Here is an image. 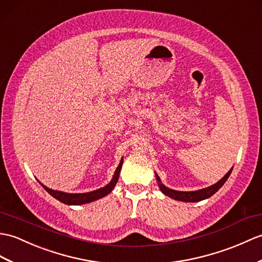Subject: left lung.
Instances as JSON below:
<instances>
[{"instance_id":"8db88e82","label":"left lung","mask_w":262,"mask_h":262,"mask_svg":"<svg viewBox=\"0 0 262 262\" xmlns=\"http://www.w3.org/2000/svg\"><path fill=\"white\" fill-rule=\"evenodd\" d=\"M231 172H232V168H231L230 171L226 175H224L220 181L216 182L214 185H211L209 187L203 188V190H199V191H194V192H181V191L171 190V188L164 186L161 183V180L159 176H157V174H156V179H157V181H159V186L161 188V191L165 194V195L172 198L174 200L183 201V202H199V201H202V200H205V199L212 196L215 192L220 190V187H222V185L226 183V181L229 179Z\"/></svg>"}]
</instances>
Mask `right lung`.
Listing matches in <instances>:
<instances>
[{"instance_id":"right-lung-1","label":"right lung","mask_w":262,"mask_h":262,"mask_svg":"<svg viewBox=\"0 0 262 262\" xmlns=\"http://www.w3.org/2000/svg\"><path fill=\"white\" fill-rule=\"evenodd\" d=\"M121 165H123V160L120 161L119 165H118V167L116 169V172H115V174H114V178H113L111 183L107 184L105 187L98 188V190L93 191V192L71 194V193H64V192H60V191H54V190H51V188L45 186L43 184H41V185L43 186L45 190L49 194H51V195L54 199H57L58 201H60V202H62L64 204L79 205V204L89 203V202H93V201H95V200H98V199H101L103 196H106L107 194H109V193L113 191L114 186L116 185L117 181H118L119 173H120V169H121Z\"/></svg>"}]
</instances>
